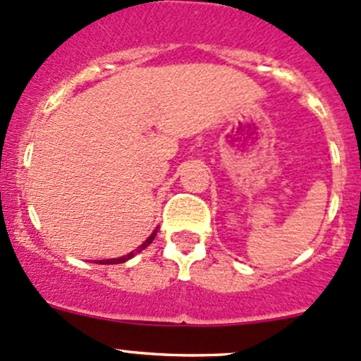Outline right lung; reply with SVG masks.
<instances>
[{
    "instance_id": "add662e5",
    "label": "right lung",
    "mask_w": 361,
    "mask_h": 361,
    "mask_svg": "<svg viewBox=\"0 0 361 361\" xmlns=\"http://www.w3.org/2000/svg\"><path fill=\"white\" fill-rule=\"evenodd\" d=\"M157 230H159V226H157V228H155L154 231H152V235H150V237L147 238V240L143 242L142 245H138V247H136L135 250H133V252L126 254V256H123V257H114V259H98V261H94V263H98V264H119V263H124V261L131 259V257H135V254L142 252L143 249H145V247H149V245L152 244V242H154L155 235H157Z\"/></svg>"
}]
</instances>
